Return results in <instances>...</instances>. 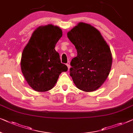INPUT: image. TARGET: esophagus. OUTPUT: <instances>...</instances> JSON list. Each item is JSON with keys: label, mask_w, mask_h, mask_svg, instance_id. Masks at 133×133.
<instances>
[{"label": "esophagus", "mask_w": 133, "mask_h": 133, "mask_svg": "<svg viewBox=\"0 0 133 133\" xmlns=\"http://www.w3.org/2000/svg\"><path fill=\"white\" fill-rule=\"evenodd\" d=\"M67 65V67H68V69H70V65H69V64H66Z\"/></svg>", "instance_id": "esophagus-1"}]
</instances>
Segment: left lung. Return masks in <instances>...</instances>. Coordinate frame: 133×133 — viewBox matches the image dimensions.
<instances>
[{
	"label": "left lung",
	"instance_id": "obj_1",
	"mask_svg": "<svg viewBox=\"0 0 133 133\" xmlns=\"http://www.w3.org/2000/svg\"><path fill=\"white\" fill-rule=\"evenodd\" d=\"M67 35L77 50V56L70 62L73 81L85 92L96 90L111 70L113 58L109 46L98 29L83 22L78 23Z\"/></svg>",
	"mask_w": 133,
	"mask_h": 133
}]
</instances>
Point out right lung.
Here are the masks:
<instances>
[{
  "label": "right lung",
  "mask_w": 133,
  "mask_h": 133,
  "mask_svg": "<svg viewBox=\"0 0 133 133\" xmlns=\"http://www.w3.org/2000/svg\"><path fill=\"white\" fill-rule=\"evenodd\" d=\"M63 35L57 26H41L35 30L22 54L20 67L29 85L35 91L51 90L67 67L62 64L55 47Z\"/></svg>",
  "instance_id": "right-lung-1"
}]
</instances>
